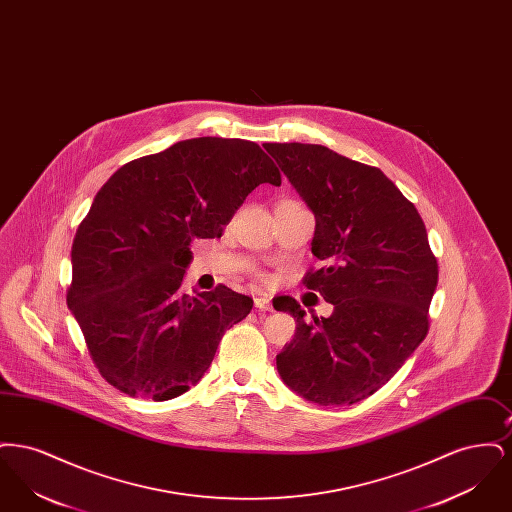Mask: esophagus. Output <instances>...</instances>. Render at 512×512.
I'll return each instance as SVG.
<instances>
[{
	"mask_svg": "<svg viewBox=\"0 0 512 512\" xmlns=\"http://www.w3.org/2000/svg\"><path fill=\"white\" fill-rule=\"evenodd\" d=\"M255 307H257L259 311H270V309H272L270 297H268V295H257V297H255Z\"/></svg>",
	"mask_w": 512,
	"mask_h": 512,
	"instance_id": "34e87169",
	"label": "esophagus"
}]
</instances>
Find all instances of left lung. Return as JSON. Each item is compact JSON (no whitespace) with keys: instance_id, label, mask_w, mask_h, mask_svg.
Listing matches in <instances>:
<instances>
[{"instance_id":"left-lung-1","label":"left lung","mask_w":512,"mask_h":512,"mask_svg":"<svg viewBox=\"0 0 512 512\" xmlns=\"http://www.w3.org/2000/svg\"><path fill=\"white\" fill-rule=\"evenodd\" d=\"M315 215L322 267L303 284L334 305L311 317L284 297L295 336L276 355L290 390L318 405H353L390 382L428 334L438 261L413 203L390 178L317 144H265Z\"/></svg>"}]
</instances>
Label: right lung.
<instances>
[{"label":"right lung","mask_w":512,"mask_h":512,"mask_svg":"<svg viewBox=\"0 0 512 512\" xmlns=\"http://www.w3.org/2000/svg\"><path fill=\"white\" fill-rule=\"evenodd\" d=\"M265 182L282 180L261 147L207 136L130 161L101 186L74 236L67 303L111 386L167 401L203 378L253 299L226 286L182 292L190 244L220 238Z\"/></svg>","instance_id":"1"}]
</instances>
